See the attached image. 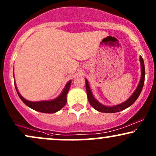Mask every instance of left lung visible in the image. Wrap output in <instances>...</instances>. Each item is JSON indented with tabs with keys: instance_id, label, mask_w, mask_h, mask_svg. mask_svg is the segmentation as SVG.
Returning a JSON list of instances; mask_svg holds the SVG:
<instances>
[{
	"instance_id": "left-lung-1",
	"label": "left lung",
	"mask_w": 156,
	"mask_h": 156,
	"mask_svg": "<svg viewBox=\"0 0 156 156\" xmlns=\"http://www.w3.org/2000/svg\"><path fill=\"white\" fill-rule=\"evenodd\" d=\"M139 61H140L141 64V78L139 80V83L138 84L136 89L134 91V92L132 94V95L126 100L125 102L120 103V104L113 105V106H107L102 103H100L98 100L94 98L93 95L92 91L90 89V87H89V82L87 79L86 80V89H87V98H88L89 102L90 105L94 108L95 110L98 111L100 112L103 113H116L119 112L120 111L124 110V109L128 108L133 103L136 101V99L139 98V94L142 90L143 86H144V76H145V69H144V61H143L142 57H139Z\"/></svg>"
}]
</instances>
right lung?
<instances>
[{"label": "right lung", "mask_w": 156, "mask_h": 156, "mask_svg": "<svg viewBox=\"0 0 156 156\" xmlns=\"http://www.w3.org/2000/svg\"><path fill=\"white\" fill-rule=\"evenodd\" d=\"M71 82L72 80H69L66 84L63 91L60 94L59 96L57 97L56 98L53 100H50V101H29L28 100L25 99L20 94L17 88V86L15 83V89L17 90V94L20 98L21 99L23 103L26 105H28L29 108H31L34 110L39 112L42 113H48V114H52V113H55L61 110L64 105L67 103V95L68 91H69V87H70Z\"/></svg>", "instance_id": "right-lung-1"}]
</instances>
